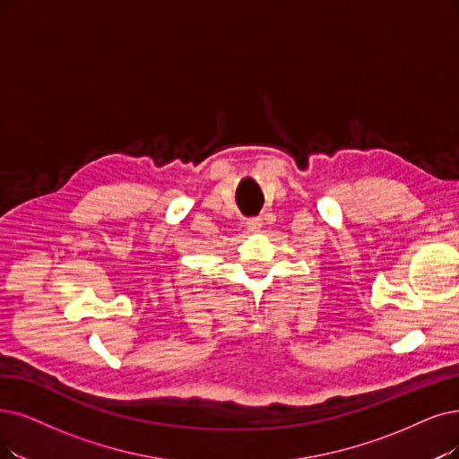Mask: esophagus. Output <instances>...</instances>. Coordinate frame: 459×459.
<instances>
[{
    "mask_svg": "<svg viewBox=\"0 0 459 459\" xmlns=\"http://www.w3.org/2000/svg\"><path fill=\"white\" fill-rule=\"evenodd\" d=\"M247 228H248L250 231H260V230H262V218H248Z\"/></svg>",
    "mask_w": 459,
    "mask_h": 459,
    "instance_id": "esophagus-1",
    "label": "esophagus"
}]
</instances>
